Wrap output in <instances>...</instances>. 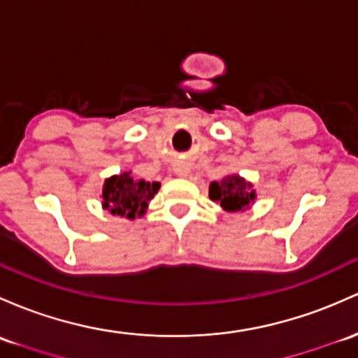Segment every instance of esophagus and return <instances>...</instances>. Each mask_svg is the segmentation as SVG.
I'll return each mask as SVG.
<instances>
[{
  "label": "esophagus",
  "instance_id": "1",
  "mask_svg": "<svg viewBox=\"0 0 358 358\" xmlns=\"http://www.w3.org/2000/svg\"><path fill=\"white\" fill-rule=\"evenodd\" d=\"M179 174H180V176H186V174H187V171H180Z\"/></svg>",
  "mask_w": 358,
  "mask_h": 358
}]
</instances>
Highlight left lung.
Masks as SVG:
<instances>
[{
    "instance_id": "8db88e82",
    "label": "left lung",
    "mask_w": 358,
    "mask_h": 358,
    "mask_svg": "<svg viewBox=\"0 0 358 358\" xmlns=\"http://www.w3.org/2000/svg\"><path fill=\"white\" fill-rule=\"evenodd\" d=\"M210 198L225 211H245L256 201V189L251 180L239 174H227L224 179L210 184Z\"/></svg>"
}]
</instances>
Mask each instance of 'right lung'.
Instances as JSON below:
<instances>
[{"label":"right lung","mask_w":358,"mask_h":358,"mask_svg":"<svg viewBox=\"0 0 358 358\" xmlns=\"http://www.w3.org/2000/svg\"><path fill=\"white\" fill-rule=\"evenodd\" d=\"M159 187L160 182H145L143 179H134L131 171H122L103 180L102 208L110 215L134 220L147 213L150 199L159 193Z\"/></svg>","instance_id":"obj_1"}]
</instances>
